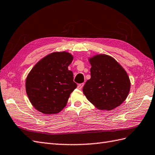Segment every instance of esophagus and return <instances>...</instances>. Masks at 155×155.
<instances>
[{
    "label": "esophagus",
    "mask_w": 155,
    "mask_h": 155,
    "mask_svg": "<svg viewBox=\"0 0 155 155\" xmlns=\"http://www.w3.org/2000/svg\"><path fill=\"white\" fill-rule=\"evenodd\" d=\"M83 86H84V83L79 84H78L77 88H78V89H79V90H81V89L82 88V87H83Z\"/></svg>",
    "instance_id": "obj_1"
}]
</instances>
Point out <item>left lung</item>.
<instances>
[{"mask_svg":"<svg viewBox=\"0 0 155 155\" xmlns=\"http://www.w3.org/2000/svg\"><path fill=\"white\" fill-rule=\"evenodd\" d=\"M91 78L82 91L86 98L101 110H111L123 103L130 91L126 71L113 57L100 54L89 59Z\"/></svg>","mask_w":155,"mask_h":155,"instance_id":"left-lung-1","label":"left lung"}]
</instances>
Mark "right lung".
I'll return each instance as SVG.
<instances>
[{"mask_svg": "<svg viewBox=\"0 0 155 155\" xmlns=\"http://www.w3.org/2000/svg\"><path fill=\"white\" fill-rule=\"evenodd\" d=\"M73 56L66 51L49 54L35 64L26 81L28 98L35 109L45 114H55L64 107L77 88L73 73L68 67Z\"/></svg>", "mask_w": 155, "mask_h": 155, "instance_id": "add662e5", "label": "right lung"}]
</instances>
